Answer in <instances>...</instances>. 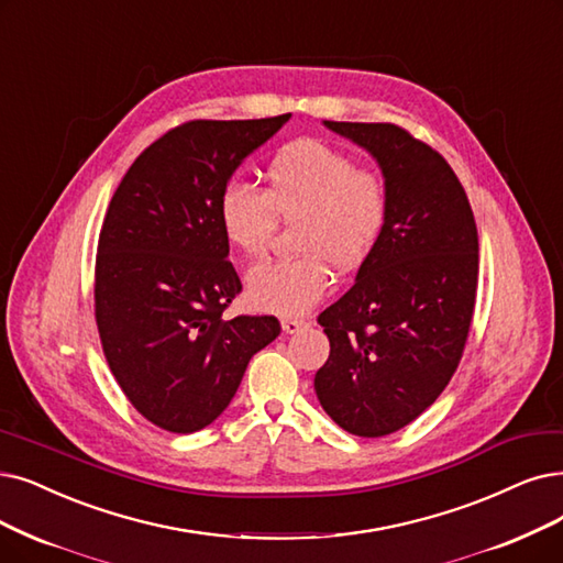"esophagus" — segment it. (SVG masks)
<instances>
[{
	"instance_id": "esophagus-1",
	"label": "esophagus",
	"mask_w": 563,
	"mask_h": 563,
	"mask_svg": "<svg viewBox=\"0 0 563 563\" xmlns=\"http://www.w3.org/2000/svg\"><path fill=\"white\" fill-rule=\"evenodd\" d=\"M309 323L305 319H298V317H284L282 319V328L286 334H296L300 330H305Z\"/></svg>"
}]
</instances>
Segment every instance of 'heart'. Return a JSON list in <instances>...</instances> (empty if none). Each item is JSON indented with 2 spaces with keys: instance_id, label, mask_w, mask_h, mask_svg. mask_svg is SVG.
Returning <instances> with one entry per match:
<instances>
[{
  "instance_id": "b5f03b06",
  "label": "heart",
  "mask_w": 563,
  "mask_h": 563,
  "mask_svg": "<svg viewBox=\"0 0 563 563\" xmlns=\"http://www.w3.org/2000/svg\"><path fill=\"white\" fill-rule=\"evenodd\" d=\"M390 196L386 179L360 168L351 154L328 143L300 139L275 152L265 168V191L231 183L219 198V223L227 242L246 258L269 252L277 217L300 219L296 258L254 267L246 294L261 309L302 313L342 273L363 265L386 231Z\"/></svg>"
}]
</instances>
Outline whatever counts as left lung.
<instances>
[{
  "mask_svg": "<svg viewBox=\"0 0 563 563\" xmlns=\"http://www.w3.org/2000/svg\"><path fill=\"white\" fill-rule=\"evenodd\" d=\"M384 173L386 231L355 284L319 313L330 355L313 378L342 430L376 439L416 420L455 374L478 288V231L443 156L397 124L323 122Z\"/></svg>",
  "mask_w": 563,
  "mask_h": 563,
  "instance_id": "1",
  "label": "left lung"
}]
</instances>
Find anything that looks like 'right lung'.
I'll list each match as a JSON object with an SVG mask.
<instances>
[{
	"mask_svg": "<svg viewBox=\"0 0 563 563\" xmlns=\"http://www.w3.org/2000/svg\"><path fill=\"white\" fill-rule=\"evenodd\" d=\"M194 120L131 164L108 206L95 317L108 367L143 418L173 434L214 422L275 317L223 319L242 290L219 223L231 175L288 122Z\"/></svg>",
	"mask_w": 563,
	"mask_h": 563,
	"instance_id": "obj_1",
	"label": "right lung"
}]
</instances>
